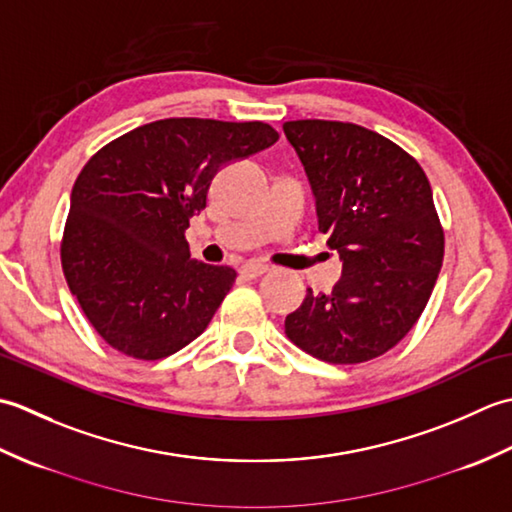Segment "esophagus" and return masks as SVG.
Here are the masks:
<instances>
[{"instance_id":"34e87169","label":"esophagus","mask_w":512,"mask_h":512,"mask_svg":"<svg viewBox=\"0 0 512 512\" xmlns=\"http://www.w3.org/2000/svg\"><path fill=\"white\" fill-rule=\"evenodd\" d=\"M270 266L268 264H259V262H246L242 268H239V273L246 279H255V277H262L264 273H268Z\"/></svg>"}]
</instances>
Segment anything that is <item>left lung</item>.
Wrapping results in <instances>:
<instances>
[{
  "instance_id": "left-lung-1",
  "label": "left lung",
  "mask_w": 512,
  "mask_h": 512,
  "mask_svg": "<svg viewBox=\"0 0 512 512\" xmlns=\"http://www.w3.org/2000/svg\"><path fill=\"white\" fill-rule=\"evenodd\" d=\"M284 134L343 262L328 295L308 288L286 334L325 363L372 361L405 339L436 286L444 231L431 184L416 158L361 125L308 118L284 123Z\"/></svg>"
}]
</instances>
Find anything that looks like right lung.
<instances>
[{"label":"right lung","instance_id":"1","mask_svg":"<svg viewBox=\"0 0 512 512\" xmlns=\"http://www.w3.org/2000/svg\"><path fill=\"white\" fill-rule=\"evenodd\" d=\"M277 140L262 121L165 118L88 160L72 187L61 264L107 345L158 361L206 330L237 273L191 259L184 231L217 171Z\"/></svg>","mask_w":512,"mask_h":512}]
</instances>
